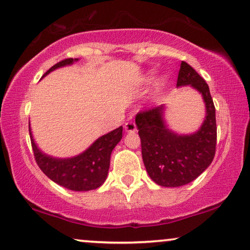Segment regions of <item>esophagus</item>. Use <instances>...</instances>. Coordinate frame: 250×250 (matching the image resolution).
I'll use <instances>...</instances> for the list:
<instances>
[{
  "mask_svg": "<svg viewBox=\"0 0 250 250\" xmlns=\"http://www.w3.org/2000/svg\"><path fill=\"white\" fill-rule=\"evenodd\" d=\"M125 130L126 132H135L137 130V126L135 125V122H132V121L126 122V124L125 125Z\"/></svg>",
  "mask_w": 250,
  "mask_h": 250,
  "instance_id": "1",
  "label": "esophagus"
}]
</instances>
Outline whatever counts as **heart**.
Instances as JSON below:
<instances>
[{"instance_id":"b5f03b06","label":"heart","mask_w":250,"mask_h":250,"mask_svg":"<svg viewBox=\"0 0 250 250\" xmlns=\"http://www.w3.org/2000/svg\"><path fill=\"white\" fill-rule=\"evenodd\" d=\"M155 78V73L154 72H148L146 74V76H145V82H147V83H150V82L154 81ZM165 84H166V78H159L157 83H156V92L159 93L162 92L164 87H165Z\"/></svg>"}]
</instances>
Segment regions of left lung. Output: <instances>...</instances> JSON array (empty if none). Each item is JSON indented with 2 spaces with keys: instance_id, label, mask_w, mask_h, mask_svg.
<instances>
[{
  "instance_id": "left-lung-1",
  "label": "left lung",
  "mask_w": 250,
  "mask_h": 250,
  "mask_svg": "<svg viewBox=\"0 0 250 250\" xmlns=\"http://www.w3.org/2000/svg\"><path fill=\"white\" fill-rule=\"evenodd\" d=\"M188 85L202 95L206 104V118L195 132L180 135L169 129L164 104L136 117L145 167L149 177L164 188L191 183L210 166L215 154V107L208 85L193 67L182 62L176 86Z\"/></svg>"
}]
</instances>
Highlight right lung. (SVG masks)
I'll return each instance as SVG.
<instances>
[{"instance_id":"1","label":"right lung","mask_w":250,"mask_h":250,"mask_svg":"<svg viewBox=\"0 0 250 250\" xmlns=\"http://www.w3.org/2000/svg\"><path fill=\"white\" fill-rule=\"evenodd\" d=\"M77 61L78 58L64 59L47 70L42 77L55 69L69 66ZM29 132L33 154L40 169L55 183L77 192L95 189L105 182L110 168L111 152L122 139V126H119L113 131L98 138L80 155L69 158H57L44 154L38 148L33 139L30 122Z\"/></svg>"}]
</instances>
